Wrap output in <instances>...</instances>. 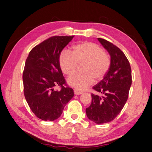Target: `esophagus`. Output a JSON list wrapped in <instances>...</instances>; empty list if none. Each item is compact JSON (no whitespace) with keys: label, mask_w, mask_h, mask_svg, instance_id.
I'll return each mask as SVG.
<instances>
[{"label":"esophagus","mask_w":152,"mask_h":152,"mask_svg":"<svg viewBox=\"0 0 152 152\" xmlns=\"http://www.w3.org/2000/svg\"><path fill=\"white\" fill-rule=\"evenodd\" d=\"M74 94L75 95H79L82 94V92L79 91V90H77V89H74Z\"/></svg>","instance_id":"esophagus-1"}]
</instances>
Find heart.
Returning a JSON list of instances; mask_svg holds the SVG:
<instances>
[{"label":"heart","mask_w":152,"mask_h":152,"mask_svg":"<svg viewBox=\"0 0 152 152\" xmlns=\"http://www.w3.org/2000/svg\"><path fill=\"white\" fill-rule=\"evenodd\" d=\"M82 71L67 80L70 86L79 90H85L93 83L94 79L100 80L109 70L110 61L103 49L93 42H85L76 45L72 52L64 49L59 56V65L66 75L74 73L78 64H82Z\"/></svg>","instance_id":"1"}]
</instances>
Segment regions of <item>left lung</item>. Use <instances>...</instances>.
I'll use <instances>...</instances> for the list:
<instances>
[{"mask_svg": "<svg viewBox=\"0 0 152 152\" xmlns=\"http://www.w3.org/2000/svg\"><path fill=\"white\" fill-rule=\"evenodd\" d=\"M99 42L110 56L109 70L103 79L93 89L98 94H91L92 102L86 108L89 120L97 124L111 122L125 105L132 84L131 68L125 54L115 45L103 39Z\"/></svg>", "mask_w": 152, "mask_h": 152, "instance_id": "left-lung-1", "label": "left lung"}]
</instances>
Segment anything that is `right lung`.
<instances>
[{
  "label": "right lung",
  "instance_id": "add662e5",
  "mask_svg": "<svg viewBox=\"0 0 152 152\" xmlns=\"http://www.w3.org/2000/svg\"><path fill=\"white\" fill-rule=\"evenodd\" d=\"M74 36H54L32 49L25 62L23 82L24 94L30 109L39 118L53 121L62 114L74 96L59 65L63 49ZM60 86L58 91L54 89Z\"/></svg>",
  "mask_w": 152,
  "mask_h": 152
}]
</instances>
